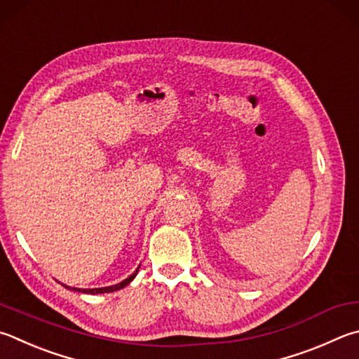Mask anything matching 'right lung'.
<instances>
[{"label":"right lung","mask_w":359,"mask_h":359,"mask_svg":"<svg viewBox=\"0 0 359 359\" xmlns=\"http://www.w3.org/2000/svg\"><path fill=\"white\" fill-rule=\"evenodd\" d=\"M140 266L141 265H138V269H136L132 275H130L128 278H126L123 279L122 283H119V284H114V285H108V287H97V289H78V287H70V285H66V284H62L64 287L66 289H69V290H74V292H81V293H90V295H97V293H109V292H116V290H121V289H123L126 287V285H128L130 283L133 281L135 279V276L138 275V271H140Z\"/></svg>","instance_id":"1"}]
</instances>
